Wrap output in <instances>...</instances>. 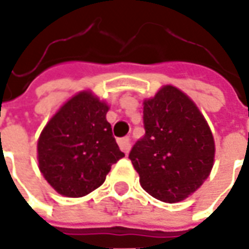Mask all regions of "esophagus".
I'll use <instances>...</instances> for the list:
<instances>
[{"label": "esophagus", "instance_id": "34e87169", "mask_svg": "<svg viewBox=\"0 0 249 249\" xmlns=\"http://www.w3.org/2000/svg\"><path fill=\"white\" fill-rule=\"evenodd\" d=\"M119 145L120 149L125 153H128L130 149V139L129 137H123V139H120L119 140Z\"/></svg>", "mask_w": 249, "mask_h": 249}]
</instances>
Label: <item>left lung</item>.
Returning a JSON list of instances; mask_svg holds the SVG:
<instances>
[{
	"label": "left lung",
	"mask_w": 249,
	"mask_h": 249,
	"mask_svg": "<svg viewBox=\"0 0 249 249\" xmlns=\"http://www.w3.org/2000/svg\"><path fill=\"white\" fill-rule=\"evenodd\" d=\"M142 120L145 135L129 152L141 187L157 200L181 201L213 167L212 132L192 100L171 85L144 101Z\"/></svg>",
	"instance_id": "obj_1"
}]
</instances>
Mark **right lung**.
Segmentation results:
<instances>
[{"instance_id":"1","label":"right lung","mask_w":249,"mask_h":249,"mask_svg":"<svg viewBox=\"0 0 249 249\" xmlns=\"http://www.w3.org/2000/svg\"><path fill=\"white\" fill-rule=\"evenodd\" d=\"M109 107L92 93L71 97L42 130L37 151L46 181L68 197H82L105 181L120 151L107 121Z\"/></svg>"}]
</instances>
